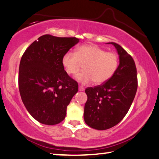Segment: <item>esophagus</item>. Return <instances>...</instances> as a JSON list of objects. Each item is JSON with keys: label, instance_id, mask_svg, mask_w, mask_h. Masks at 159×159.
<instances>
[{"label": "esophagus", "instance_id": "esophagus-1", "mask_svg": "<svg viewBox=\"0 0 159 159\" xmlns=\"http://www.w3.org/2000/svg\"><path fill=\"white\" fill-rule=\"evenodd\" d=\"M84 87H82V86H79V91H80V92H82V91H84Z\"/></svg>", "mask_w": 159, "mask_h": 159}]
</instances>
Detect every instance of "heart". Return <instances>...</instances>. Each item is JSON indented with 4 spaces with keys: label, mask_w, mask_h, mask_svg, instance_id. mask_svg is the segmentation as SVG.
Listing matches in <instances>:
<instances>
[{
    "label": "heart",
    "mask_w": 159,
    "mask_h": 159,
    "mask_svg": "<svg viewBox=\"0 0 159 159\" xmlns=\"http://www.w3.org/2000/svg\"><path fill=\"white\" fill-rule=\"evenodd\" d=\"M62 65L68 75H75L84 65L83 71L76 78L82 84L93 82L95 84L105 83L115 74L119 65L118 56L96 45L86 44L77 52L67 51L62 59Z\"/></svg>",
    "instance_id": "heart-1"
}]
</instances>
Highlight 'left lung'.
<instances>
[{"label": "left lung", "mask_w": 159, "mask_h": 159, "mask_svg": "<svg viewBox=\"0 0 159 159\" xmlns=\"http://www.w3.org/2000/svg\"><path fill=\"white\" fill-rule=\"evenodd\" d=\"M109 43L118 51V69L106 82L85 89L87 101L84 106V121L87 125L98 130L111 128L124 118L138 86L137 68L132 57L118 43Z\"/></svg>", "instance_id": "left-lung-1"}]
</instances>
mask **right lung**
<instances>
[{
	"label": "right lung",
	"mask_w": 159,
	"mask_h": 159,
	"mask_svg": "<svg viewBox=\"0 0 159 159\" xmlns=\"http://www.w3.org/2000/svg\"><path fill=\"white\" fill-rule=\"evenodd\" d=\"M79 42L76 37L40 36L26 49L21 58L18 86L22 102L39 123L53 125L66 118L67 106L78 91L62 59Z\"/></svg>",
	"instance_id": "add662e5"
}]
</instances>
